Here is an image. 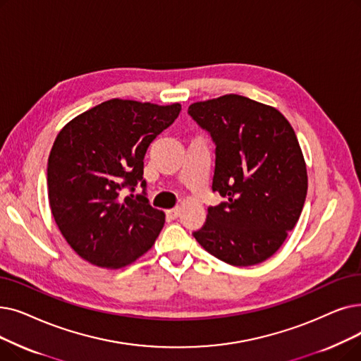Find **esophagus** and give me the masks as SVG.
<instances>
[{
    "instance_id": "obj_1",
    "label": "esophagus",
    "mask_w": 361,
    "mask_h": 361,
    "mask_svg": "<svg viewBox=\"0 0 361 361\" xmlns=\"http://www.w3.org/2000/svg\"><path fill=\"white\" fill-rule=\"evenodd\" d=\"M180 208L177 207V208H172V209H168L166 211V214H168V216H171V218H177L178 215H180Z\"/></svg>"
}]
</instances>
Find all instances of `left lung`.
<instances>
[{
    "instance_id": "8db88e82",
    "label": "left lung",
    "mask_w": 361,
    "mask_h": 361,
    "mask_svg": "<svg viewBox=\"0 0 361 361\" xmlns=\"http://www.w3.org/2000/svg\"><path fill=\"white\" fill-rule=\"evenodd\" d=\"M189 115L216 146L212 190L227 199L208 208L193 236L230 265L259 264L283 245L305 202L307 166L295 131L277 109L238 94L193 103Z\"/></svg>"
}]
</instances>
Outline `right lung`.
Segmentation results:
<instances>
[{
    "label": "right lung",
    "instance_id": "obj_1",
    "mask_svg": "<svg viewBox=\"0 0 361 361\" xmlns=\"http://www.w3.org/2000/svg\"><path fill=\"white\" fill-rule=\"evenodd\" d=\"M180 111V103L112 99L78 115L57 134L47 166L50 208L82 259L122 269L153 246L165 214L146 197L143 159ZM140 180L142 195L120 196L123 186L133 191Z\"/></svg>",
    "mask_w": 361,
    "mask_h": 361
}]
</instances>
